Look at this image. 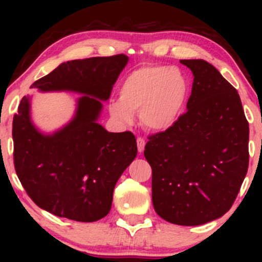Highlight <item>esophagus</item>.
<instances>
[{
    "instance_id": "esophagus-1",
    "label": "esophagus",
    "mask_w": 262,
    "mask_h": 262,
    "mask_svg": "<svg viewBox=\"0 0 262 262\" xmlns=\"http://www.w3.org/2000/svg\"><path fill=\"white\" fill-rule=\"evenodd\" d=\"M137 145H138V151L143 152L144 149H145V140H144V138H141V137L138 138Z\"/></svg>"
}]
</instances>
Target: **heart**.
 <instances>
[{"label": "heart", "instance_id": "obj_1", "mask_svg": "<svg viewBox=\"0 0 262 262\" xmlns=\"http://www.w3.org/2000/svg\"><path fill=\"white\" fill-rule=\"evenodd\" d=\"M189 98V82L179 69L150 65L132 71L122 82L119 100L108 104L110 114L117 122L129 124L139 111L144 127L155 132L172 128Z\"/></svg>", "mask_w": 262, "mask_h": 262}]
</instances>
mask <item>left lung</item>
Segmentation results:
<instances>
[{"label": "left lung", "mask_w": 262, "mask_h": 262, "mask_svg": "<svg viewBox=\"0 0 262 262\" xmlns=\"http://www.w3.org/2000/svg\"><path fill=\"white\" fill-rule=\"evenodd\" d=\"M193 74L187 112L172 128L149 137L155 212L179 225L224 215L249 166V123L239 93L202 59L180 60Z\"/></svg>", "instance_id": "1"}]
</instances>
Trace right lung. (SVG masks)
I'll return each instance as SVG.
<instances>
[{"instance_id":"add662e5","label":"right lung","mask_w":262,"mask_h":262,"mask_svg":"<svg viewBox=\"0 0 262 262\" xmlns=\"http://www.w3.org/2000/svg\"><path fill=\"white\" fill-rule=\"evenodd\" d=\"M124 54L71 60L35 81L40 92L80 93L68 124L44 134L33 124L31 97L25 96L13 117V160L20 183L33 202L58 217L96 222L112 207L117 181L137 156L133 133H111L98 123L128 62Z\"/></svg>"}]
</instances>
